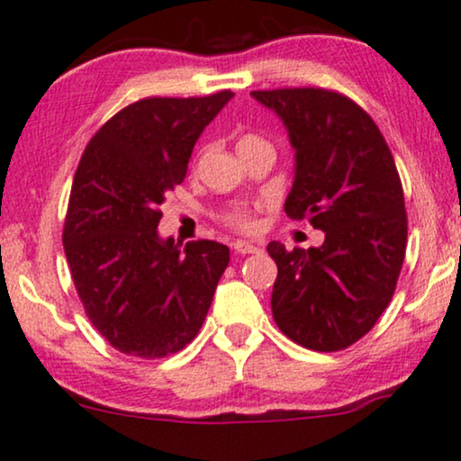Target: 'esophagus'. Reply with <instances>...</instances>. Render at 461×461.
<instances>
[{"mask_svg": "<svg viewBox=\"0 0 461 461\" xmlns=\"http://www.w3.org/2000/svg\"><path fill=\"white\" fill-rule=\"evenodd\" d=\"M234 250L240 255H253V253H259L261 247L257 242H249V240H238L234 242Z\"/></svg>", "mask_w": 461, "mask_h": 461, "instance_id": "esophagus-1", "label": "esophagus"}]
</instances>
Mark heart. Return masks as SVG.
Listing matches in <instances>:
<instances>
[{
	"label": "heart",
	"instance_id": "heart-1",
	"mask_svg": "<svg viewBox=\"0 0 461 461\" xmlns=\"http://www.w3.org/2000/svg\"><path fill=\"white\" fill-rule=\"evenodd\" d=\"M259 143H266L259 134H242L240 139H238V149H244V147H250V145H259ZM223 221L230 227H234V230H240V231H253L255 230V217L253 212L249 211V208H231V211H227L223 214Z\"/></svg>",
	"mask_w": 461,
	"mask_h": 461
}]
</instances>
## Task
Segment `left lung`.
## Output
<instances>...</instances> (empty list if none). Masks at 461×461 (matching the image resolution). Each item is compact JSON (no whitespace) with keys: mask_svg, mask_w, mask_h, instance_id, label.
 Instances as JSON below:
<instances>
[{"mask_svg":"<svg viewBox=\"0 0 461 461\" xmlns=\"http://www.w3.org/2000/svg\"><path fill=\"white\" fill-rule=\"evenodd\" d=\"M280 115L294 149L291 219L324 231L318 249L269 242L278 266L272 314L288 339L316 352L352 346L396 291L407 249L402 183L384 134L352 98L324 88L250 92Z\"/></svg>","mask_w":461,"mask_h":461,"instance_id":"8db88e82","label":"left lung"}]
</instances>
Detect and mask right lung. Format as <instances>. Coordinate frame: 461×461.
<instances>
[{
  "mask_svg": "<svg viewBox=\"0 0 461 461\" xmlns=\"http://www.w3.org/2000/svg\"><path fill=\"white\" fill-rule=\"evenodd\" d=\"M231 90L140 98L107 120L73 176L63 247L86 316L122 354L164 358L198 335L230 249L162 240L159 204L181 185Z\"/></svg>",
  "mask_w": 461,
  "mask_h": 461,
  "instance_id": "add662e5",
  "label": "right lung"
}]
</instances>
